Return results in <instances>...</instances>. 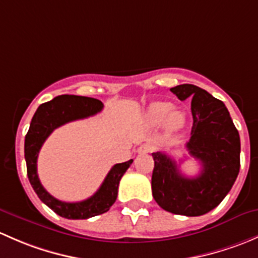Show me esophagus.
<instances>
[{
	"label": "esophagus",
	"mask_w": 258,
	"mask_h": 258,
	"mask_svg": "<svg viewBox=\"0 0 258 258\" xmlns=\"http://www.w3.org/2000/svg\"><path fill=\"white\" fill-rule=\"evenodd\" d=\"M154 150V147L151 144H143L142 147L138 149V153L139 154H148V153H151V151Z\"/></svg>",
	"instance_id": "34e87169"
}]
</instances>
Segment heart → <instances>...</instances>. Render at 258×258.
I'll return each mask as SVG.
<instances>
[{"mask_svg":"<svg viewBox=\"0 0 258 258\" xmlns=\"http://www.w3.org/2000/svg\"><path fill=\"white\" fill-rule=\"evenodd\" d=\"M174 105L168 102H155L150 104L147 111V119L151 125H161L165 123L169 132H177L185 125V114L174 110Z\"/></svg>","mask_w":258,"mask_h":258,"instance_id":"obj_1","label":"heart"}]
</instances>
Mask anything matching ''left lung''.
<instances>
[{
	"label": "left lung",
	"mask_w": 258,
	"mask_h": 258,
	"mask_svg": "<svg viewBox=\"0 0 258 258\" xmlns=\"http://www.w3.org/2000/svg\"><path fill=\"white\" fill-rule=\"evenodd\" d=\"M180 100H191L192 129L186 143L191 156L200 161L201 172L187 177L168 154L153 153L151 191L165 211L201 216L225 199L240 171V135L221 100L194 84L170 89Z\"/></svg>",
	"instance_id": "obj_1"
}]
</instances>
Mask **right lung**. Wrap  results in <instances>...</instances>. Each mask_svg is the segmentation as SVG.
Segmentation results:
<instances>
[{
  "label": "right lung",
  "mask_w": 258,
  "mask_h": 258,
  "mask_svg": "<svg viewBox=\"0 0 258 258\" xmlns=\"http://www.w3.org/2000/svg\"><path fill=\"white\" fill-rule=\"evenodd\" d=\"M100 100L79 95H59L38 107L32 118L30 129L25 139V159L27 164V175L32 187L42 203L46 204L59 216L70 220H83L104 214L115 203L118 196L119 181L132 165L133 159L121 164H115L97 192L89 199L79 203H66L57 200L42 186L37 174V158L42 145L54 129L63 124L78 119L88 118L102 111Z\"/></svg>",
  "instance_id": "add662e5"
}]
</instances>
